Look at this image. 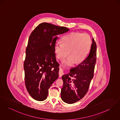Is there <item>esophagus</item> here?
Returning <instances> with one entry per match:
<instances>
[{
    "label": "esophagus",
    "mask_w": 120,
    "mask_h": 120,
    "mask_svg": "<svg viewBox=\"0 0 120 120\" xmlns=\"http://www.w3.org/2000/svg\"><path fill=\"white\" fill-rule=\"evenodd\" d=\"M64 73V70L62 68H60V70L59 71V72H58V74H59V76L60 77H61L63 75Z\"/></svg>",
    "instance_id": "esophagus-1"
}]
</instances>
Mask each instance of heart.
Masks as SVG:
<instances>
[{
    "mask_svg": "<svg viewBox=\"0 0 120 120\" xmlns=\"http://www.w3.org/2000/svg\"><path fill=\"white\" fill-rule=\"evenodd\" d=\"M62 43L57 41L54 45V51L57 57L63 60V64L66 66H72L75 63L79 64L88 55L92 45L90 36L80 32H71L63 37ZM69 52H68V51Z\"/></svg>",
    "mask_w": 120,
    "mask_h": 120,
    "instance_id": "heart-1",
    "label": "heart"
}]
</instances>
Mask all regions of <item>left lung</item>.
Returning <instances> with one entry per match:
<instances>
[{
    "mask_svg": "<svg viewBox=\"0 0 120 120\" xmlns=\"http://www.w3.org/2000/svg\"><path fill=\"white\" fill-rule=\"evenodd\" d=\"M90 52L84 61L62 76L63 87L61 99L66 103L73 104L86 94L94 77L96 61V44L94 38Z\"/></svg>",
    "mask_w": 120,
    "mask_h": 120,
    "instance_id": "left-lung-1",
    "label": "left lung"
}]
</instances>
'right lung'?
Segmentation results:
<instances>
[{
    "label": "right lung",
    "mask_w": 120,
    "mask_h": 120,
    "mask_svg": "<svg viewBox=\"0 0 120 120\" xmlns=\"http://www.w3.org/2000/svg\"><path fill=\"white\" fill-rule=\"evenodd\" d=\"M64 26L48 23L40 24L31 33L24 63L25 85L30 95L38 101L46 100L48 90L58 77L54 45L58 37L68 32Z\"/></svg>",
    "instance_id": "right-lung-1"
}]
</instances>
